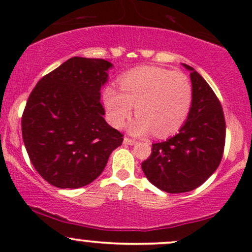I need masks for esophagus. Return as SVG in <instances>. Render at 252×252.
I'll list each match as a JSON object with an SVG mask.
<instances>
[{
	"label": "esophagus",
	"instance_id": "obj_1",
	"mask_svg": "<svg viewBox=\"0 0 252 252\" xmlns=\"http://www.w3.org/2000/svg\"><path fill=\"white\" fill-rule=\"evenodd\" d=\"M123 142L126 143V144H134V143L136 142V141L132 140V138H130V137H124Z\"/></svg>",
	"mask_w": 252,
	"mask_h": 252
}]
</instances>
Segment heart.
<instances>
[{
	"mask_svg": "<svg viewBox=\"0 0 252 252\" xmlns=\"http://www.w3.org/2000/svg\"><path fill=\"white\" fill-rule=\"evenodd\" d=\"M120 90L104 91L108 118L112 126L126 124L136 105L137 117L130 124L135 135L154 132L166 137L184 126L192 104V85L182 72L156 66L135 68L120 78Z\"/></svg>",
	"mask_w": 252,
	"mask_h": 252,
	"instance_id": "b5f03b06",
	"label": "heart"
}]
</instances>
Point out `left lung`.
Listing matches in <instances>:
<instances>
[{"label": "left lung", "instance_id": "left-lung-1", "mask_svg": "<svg viewBox=\"0 0 252 252\" xmlns=\"http://www.w3.org/2000/svg\"><path fill=\"white\" fill-rule=\"evenodd\" d=\"M192 80V106L179 132L169 140L152 144L142 162L147 179L167 193L195 189L220 163L225 147L224 111L206 80L189 65Z\"/></svg>", "mask_w": 252, "mask_h": 252}]
</instances>
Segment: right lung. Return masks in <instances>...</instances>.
I'll use <instances>...</instances> for the list:
<instances>
[{
    "label": "right lung",
    "instance_id": "right-lung-1",
    "mask_svg": "<svg viewBox=\"0 0 252 252\" xmlns=\"http://www.w3.org/2000/svg\"><path fill=\"white\" fill-rule=\"evenodd\" d=\"M111 63L73 57L43 76L22 114L31 162L48 184L79 189L102 174L123 134L104 120L100 89Z\"/></svg>",
    "mask_w": 252,
    "mask_h": 252
}]
</instances>
